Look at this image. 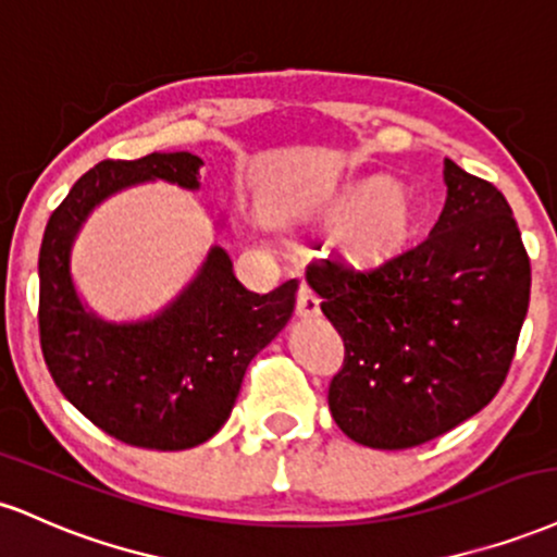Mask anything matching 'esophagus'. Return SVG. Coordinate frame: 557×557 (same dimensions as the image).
<instances>
[{
  "instance_id": "esophagus-1",
  "label": "esophagus",
  "mask_w": 557,
  "mask_h": 557,
  "mask_svg": "<svg viewBox=\"0 0 557 557\" xmlns=\"http://www.w3.org/2000/svg\"><path fill=\"white\" fill-rule=\"evenodd\" d=\"M297 312L302 318H315L320 315V297L312 292V286L302 284L299 286V297H297Z\"/></svg>"
}]
</instances>
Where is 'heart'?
Wrapping results in <instances>:
<instances>
[{"label": "heart", "mask_w": 557, "mask_h": 557, "mask_svg": "<svg viewBox=\"0 0 557 557\" xmlns=\"http://www.w3.org/2000/svg\"><path fill=\"white\" fill-rule=\"evenodd\" d=\"M383 193H385L383 182H370V185H364L362 189H359V200H372Z\"/></svg>", "instance_id": "b5f03b06"}]
</instances>
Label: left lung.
Masks as SVG:
<instances>
[{
  "instance_id": "8db88e82",
  "label": "left lung",
  "mask_w": 557,
  "mask_h": 557,
  "mask_svg": "<svg viewBox=\"0 0 557 557\" xmlns=\"http://www.w3.org/2000/svg\"><path fill=\"white\" fill-rule=\"evenodd\" d=\"M448 198L433 232L357 268L312 260L307 284L344 338L333 420L359 446L401 450L485 409L506 381L532 268L498 187L446 159Z\"/></svg>"
}]
</instances>
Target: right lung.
Returning a JSON list of instances; mask_svg holds the SVG:
<instances>
[{"mask_svg":"<svg viewBox=\"0 0 557 557\" xmlns=\"http://www.w3.org/2000/svg\"><path fill=\"white\" fill-rule=\"evenodd\" d=\"M200 166V156L187 150L96 163L72 185L44 232L38 255L44 359L72 407L127 446L185 450L219 433L247 364L284 331L297 305L294 278L268 294L245 289L219 245L156 315L116 323L83 302L72 278V247L88 215L111 195L143 182H169L195 193Z\"/></svg>","mask_w":557,"mask_h":557,"instance_id":"add662e5","label":"right lung"}]
</instances>
